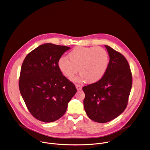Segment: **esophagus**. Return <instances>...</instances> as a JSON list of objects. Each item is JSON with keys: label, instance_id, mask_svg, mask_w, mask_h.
<instances>
[{"label": "esophagus", "instance_id": "esophagus-1", "mask_svg": "<svg viewBox=\"0 0 150 150\" xmlns=\"http://www.w3.org/2000/svg\"><path fill=\"white\" fill-rule=\"evenodd\" d=\"M75 86H76V89H77L78 91L81 90V89H82V86L80 85H79V84H76V85H75Z\"/></svg>", "mask_w": 150, "mask_h": 150}]
</instances>
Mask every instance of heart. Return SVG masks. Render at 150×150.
<instances>
[{"label": "heart", "mask_w": 150, "mask_h": 150, "mask_svg": "<svg viewBox=\"0 0 150 150\" xmlns=\"http://www.w3.org/2000/svg\"><path fill=\"white\" fill-rule=\"evenodd\" d=\"M68 59L62 57L58 60V67L62 74L71 79L78 72L80 75L75 80L85 81L89 83L100 80L106 74L109 64L107 51L102 47H76L68 54Z\"/></svg>", "instance_id": "obj_1"}]
</instances>
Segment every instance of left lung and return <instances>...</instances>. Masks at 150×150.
<instances>
[{
    "instance_id": "8db88e82",
    "label": "left lung",
    "mask_w": 150,
    "mask_h": 150,
    "mask_svg": "<svg viewBox=\"0 0 150 150\" xmlns=\"http://www.w3.org/2000/svg\"><path fill=\"white\" fill-rule=\"evenodd\" d=\"M105 47L110 58L106 74L99 81L82 88L86 115L100 123L109 122L124 112L132 86V74L126 58L110 47Z\"/></svg>"
}]
</instances>
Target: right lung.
<instances>
[{"label":"right lung","mask_w":150,"mask_h":150,"mask_svg":"<svg viewBox=\"0 0 150 150\" xmlns=\"http://www.w3.org/2000/svg\"><path fill=\"white\" fill-rule=\"evenodd\" d=\"M69 49L65 45L44 44L28 53L23 61L18 82L20 92L28 111L40 121L50 123L61 117L77 92L58 64Z\"/></svg>","instance_id":"right-lung-1"}]
</instances>
